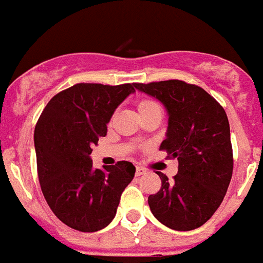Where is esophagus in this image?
<instances>
[{
	"label": "esophagus",
	"instance_id": "34e87169",
	"mask_svg": "<svg viewBox=\"0 0 263 263\" xmlns=\"http://www.w3.org/2000/svg\"><path fill=\"white\" fill-rule=\"evenodd\" d=\"M146 173V169L142 168V166H137L136 168V176H142Z\"/></svg>",
	"mask_w": 263,
	"mask_h": 263
}]
</instances>
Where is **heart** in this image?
Here are the masks:
<instances>
[{
  "label": "heart",
  "mask_w": 263,
  "mask_h": 263,
  "mask_svg": "<svg viewBox=\"0 0 263 263\" xmlns=\"http://www.w3.org/2000/svg\"><path fill=\"white\" fill-rule=\"evenodd\" d=\"M153 107H158V106L156 105L155 102L152 101H142L140 102V105H138V110H140V111H145V110H149V108Z\"/></svg>",
  "instance_id": "1"
}]
</instances>
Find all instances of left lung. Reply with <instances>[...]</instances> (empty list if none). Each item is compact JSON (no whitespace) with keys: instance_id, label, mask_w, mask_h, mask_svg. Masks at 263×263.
<instances>
[{"instance_id":"1","label":"left lung","mask_w":263,"mask_h":263,"mask_svg":"<svg viewBox=\"0 0 263 263\" xmlns=\"http://www.w3.org/2000/svg\"><path fill=\"white\" fill-rule=\"evenodd\" d=\"M161 102L168 127L161 149L179 161L173 181L164 173L161 190L147 197L158 222L176 231L204 224L222 204L233 176V146L224 108L199 86L181 80L136 83Z\"/></svg>"}]
</instances>
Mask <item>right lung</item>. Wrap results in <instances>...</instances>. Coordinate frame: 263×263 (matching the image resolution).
I'll return each instance as SVG.
<instances>
[{
  "instance_id": "right-lung-1",
  "label": "right lung",
  "mask_w": 263,
  "mask_h": 263,
  "mask_svg": "<svg viewBox=\"0 0 263 263\" xmlns=\"http://www.w3.org/2000/svg\"><path fill=\"white\" fill-rule=\"evenodd\" d=\"M134 86L75 84L52 98L34 127L41 191L52 212L71 229L83 233L105 229L133 180L132 162L98 169L90 155L99 137L107 134L116 108L136 92Z\"/></svg>"
}]
</instances>
